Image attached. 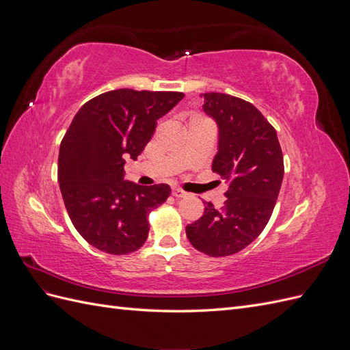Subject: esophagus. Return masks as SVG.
<instances>
[{
    "label": "esophagus",
    "instance_id": "esophagus-1",
    "mask_svg": "<svg viewBox=\"0 0 350 350\" xmlns=\"http://www.w3.org/2000/svg\"><path fill=\"white\" fill-rule=\"evenodd\" d=\"M172 196L175 197V198H184V197H187V193L185 191H183V189H172Z\"/></svg>",
    "mask_w": 350,
    "mask_h": 350
}]
</instances>
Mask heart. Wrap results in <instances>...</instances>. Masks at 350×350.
Returning <instances> with one entry per match:
<instances>
[{
  "label": "heart",
  "instance_id": "heart-1",
  "mask_svg": "<svg viewBox=\"0 0 350 350\" xmlns=\"http://www.w3.org/2000/svg\"><path fill=\"white\" fill-rule=\"evenodd\" d=\"M194 120H200V118H198V116H194V118H191V121H194Z\"/></svg>",
  "mask_w": 350,
  "mask_h": 350
}]
</instances>
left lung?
<instances>
[{
	"mask_svg": "<svg viewBox=\"0 0 350 350\" xmlns=\"http://www.w3.org/2000/svg\"><path fill=\"white\" fill-rule=\"evenodd\" d=\"M203 111L217 124L211 169L229 183L221 208L187 225L191 245L210 257L237 254L256 239L276 206L283 181V154L276 130L252 103L225 93H204Z\"/></svg>",
	"mask_w": 350,
	"mask_h": 350,
	"instance_id": "left-lung-1",
	"label": "left lung"
}]
</instances>
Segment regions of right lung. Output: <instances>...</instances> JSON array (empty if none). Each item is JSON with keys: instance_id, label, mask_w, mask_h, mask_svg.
Masks as SVG:
<instances>
[{"instance_id": "right-lung-1", "label": "right lung", "mask_w": 350, "mask_h": 350, "mask_svg": "<svg viewBox=\"0 0 350 350\" xmlns=\"http://www.w3.org/2000/svg\"><path fill=\"white\" fill-rule=\"evenodd\" d=\"M184 98L179 92L118 89L86 102L59 146L58 183L74 228L90 245L122 256L149 235L147 216L171 194L167 184L142 187L124 179L157 120Z\"/></svg>"}]
</instances>
